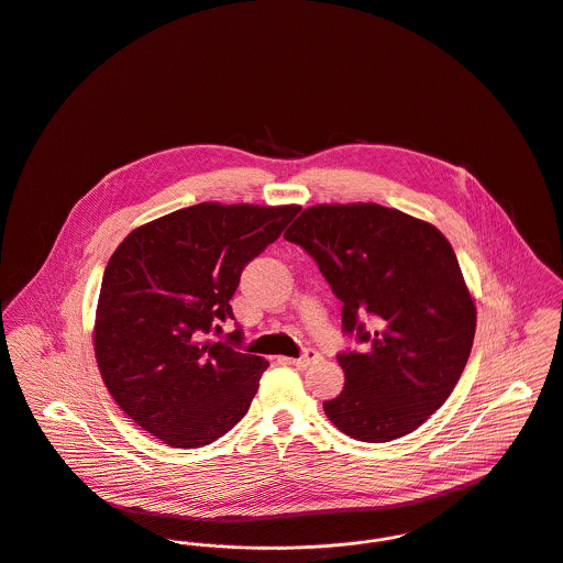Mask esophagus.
I'll return each instance as SVG.
<instances>
[{"label":"esophagus","mask_w":563,"mask_h":563,"mask_svg":"<svg viewBox=\"0 0 563 563\" xmlns=\"http://www.w3.org/2000/svg\"><path fill=\"white\" fill-rule=\"evenodd\" d=\"M321 356L314 352V350H305V354L300 356V358H294V361H289L291 365H296V367H300V369H305V367H309L312 363H317Z\"/></svg>","instance_id":"34e87169"}]
</instances>
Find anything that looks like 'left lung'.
<instances>
[{
  "mask_svg": "<svg viewBox=\"0 0 563 563\" xmlns=\"http://www.w3.org/2000/svg\"><path fill=\"white\" fill-rule=\"evenodd\" d=\"M285 240L311 254L343 302V332L367 343L336 356L345 386L323 401L325 417L363 442L415 432L455 388L477 325L446 238L399 209L352 202L305 209Z\"/></svg>",
  "mask_w": 563,
  "mask_h": 563,
  "instance_id": "1",
  "label": "left lung"
}]
</instances>
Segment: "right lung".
<instances>
[{
  "instance_id": "add662e5",
  "label": "right lung",
  "mask_w": 563,
  "mask_h": 563,
  "mask_svg": "<svg viewBox=\"0 0 563 563\" xmlns=\"http://www.w3.org/2000/svg\"><path fill=\"white\" fill-rule=\"evenodd\" d=\"M298 205L200 202L131 231L108 261L95 314L101 377L129 419L168 446L224 437L251 408L267 361L205 339L235 319L242 269Z\"/></svg>"
}]
</instances>
